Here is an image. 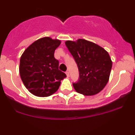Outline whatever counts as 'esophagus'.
<instances>
[{
  "label": "esophagus",
  "instance_id": "34e87169",
  "mask_svg": "<svg viewBox=\"0 0 135 135\" xmlns=\"http://www.w3.org/2000/svg\"><path fill=\"white\" fill-rule=\"evenodd\" d=\"M65 74H66V77H69V72H68V71H66V72H65Z\"/></svg>",
  "mask_w": 135,
  "mask_h": 135
}]
</instances>
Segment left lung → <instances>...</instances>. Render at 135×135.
I'll use <instances>...</instances> for the list:
<instances>
[{"mask_svg":"<svg viewBox=\"0 0 135 135\" xmlns=\"http://www.w3.org/2000/svg\"><path fill=\"white\" fill-rule=\"evenodd\" d=\"M65 45L79 71V81L73 83L75 90L84 95L98 94L106 85L111 74L113 63L108 51L84 39L66 41Z\"/></svg>","mask_w":135,"mask_h":135,"instance_id":"1","label":"left lung"}]
</instances>
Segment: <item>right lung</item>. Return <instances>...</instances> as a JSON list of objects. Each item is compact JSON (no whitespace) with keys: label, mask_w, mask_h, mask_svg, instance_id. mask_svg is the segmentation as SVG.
Segmentation results:
<instances>
[{"label":"right lung","mask_w":135,"mask_h":135,"mask_svg":"<svg viewBox=\"0 0 135 135\" xmlns=\"http://www.w3.org/2000/svg\"><path fill=\"white\" fill-rule=\"evenodd\" d=\"M61 41L50 37L39 39L29 46L21 55L19 74L24 85L38 97H48L57 91L61 80L66 77L58 69L55 50Z\"/></svg>","instance_id":"right-lung-1"}]
</instances>
